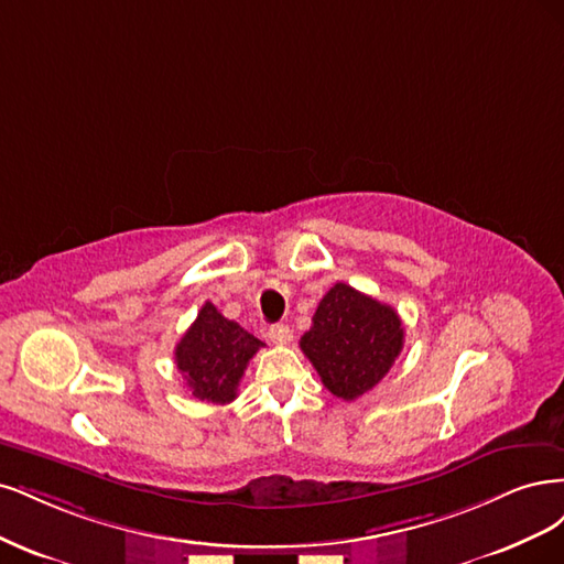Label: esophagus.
Wrapping results in <instances>:
<instances>
[{"label": "esophagus", "instance_id": "obj_1", "mask_svg": "<svg viewBox=\"0 0 564 564\" xmlns=\"http://www.w3.org/2000/svg\"><path fill=\"white\" fill-rule=\"evenodd\" d=\"M267 337L274 344H290L293 341V330H290L288 325H271Z\"/></svg>", "mask_w": 564, "mask_h": 564}]
</instances>
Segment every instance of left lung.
<instances>
[{
  "instance_id": "obj_1",
  "label": "left lung",
  "mask_w": 564,
  "mask_h": 564,
  "mask_svg": "<svg viewBox=\"0 0 564 564\" xmlns=\"http://www.w3.org/2000/svg\"><path fill=\"white\" fill-rule=\"evenodd\" d=\"M401 316L389 304L335 283L318 302L300 349L333 395L356 401L387 377L403 349Z\"/></svg>"
}]
</instances>
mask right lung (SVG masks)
<instances>
[{
	"label": "right lung",
	"instance_id": "1",
	"mask_svg": "<svg viewBox=\"0 0 564 564\" xmlns=\"http://www.w3.org/2000/svg\"><path fill=\"white\" fill-rule=\"evenodd\" d=\"M264 347L239 323L225 318L206 302L175 347V366L194 398L215 405L231 403L248 360Z\"/></svg>",
	"mask_w": 564,
	"mask_h": 564
}]
</instances>
